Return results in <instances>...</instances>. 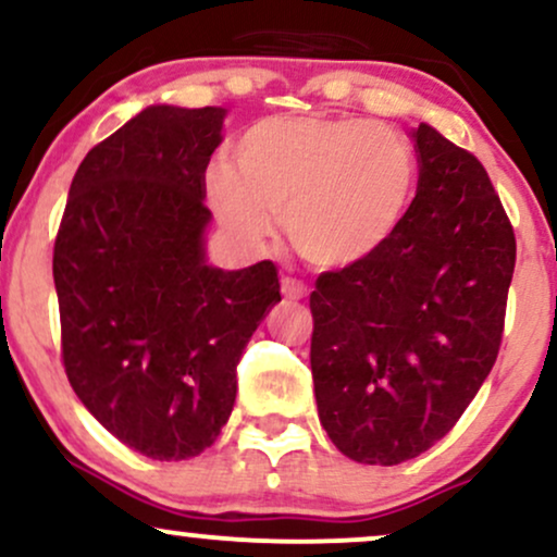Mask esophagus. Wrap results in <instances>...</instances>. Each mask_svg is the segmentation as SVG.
Returning <instances> with one entry per match:
<instances>
[{
  "label": "esophagus",
  "instance_id": "obj_1",
  "mask_svg": "<svg viewBox=\"0 0 557 557\" xmlns=\"http://www.w3.org/2000/svg\"><path fill=\"white\" fill-rule=\"evenodd\" d=\"M283 296H285V298H290V300H300V298H306V285L300 283V280L283 277Z\"/></svg>",
  "mask_w": 557,
  "mask_h": 557
}]
</instances>
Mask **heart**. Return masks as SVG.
I'll use <instances>...</instances> for the list:
<instances>
[{
    "label": "heart",
    "mask_w": 557,
    "mask_h": 557,
    "mask_svg": "<svg viewBox=\"0 0 557 557\" xmlns=\"http://www.w3.org/2000/svg\"><path fill=\"white\" fill-rule=\"evenodd\" d=\"M417 172L413 146L385 123L274 114L243 133L235 168H209L207 196L243 240H267L272 216H285L293 251L314 270L341 272L387 246Z\"/></svg>",
    "instance_id": "1"
}]
</instances>
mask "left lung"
Masks as SVG:
<instances>
[{
  "instance_id": "8db88e82",
  "label": "left lung",
  "mask_w": 557,
  "mask_h": 557,
  "mask_svg": "<svg viewBox=\"0 0 557 557\" xmlns=\"http://www.w3.org/2000/svg\"><path fill=\"white\" fill-rule=\"evenodd\" d=\"M419 185L359 267L322 272L309 306L319 421L343 456L395 466L456 426L495 367L516 235L482 162L421 123Z\"/></svg>"
}]
</instances>
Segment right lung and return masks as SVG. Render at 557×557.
Listing matches in <instances>:
<instances>
[{"label":"right lung","instance_id":"obj_1","mask_svg":"<svg viewBox=\"0 0 557 557\" xmlns=\"http://www.w3.org/2000/svg\"><path fill=\"white\" fill-rule=\"evenodd\" d=\"M222 120L220 107L136 114L81 162L54 240L70 385L107 432L154 461L214 445L243 348L280 300L272 261L225 272L203 259Z\"/></svg>","mask_w":557,"mask_h":557}]
</instances>
